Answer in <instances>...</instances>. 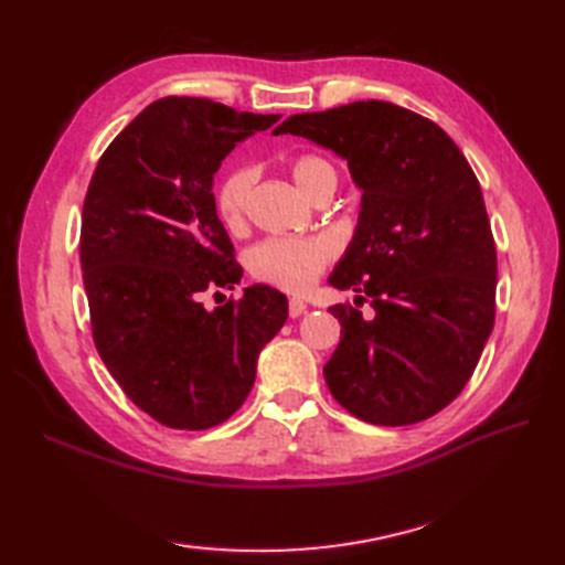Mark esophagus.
I'll list each match as a JSON object with an SVG mask.
<instances>
[{
    "label": "esophagus",
    "instance_id": "obj_1",
    "mask_svg": "<svg viewBox=\"0 0 565 565\" xmlns=\"http://www.w3.org/2000/svg\"><path fill=\"white\" fill-rule=\"evenodd\" d=\"M306 308H308V306L301 301V298H291V301H289V316H291V318L303 316Z\"/></svg>",
    "mask_w": 565,
    "mask_h": 565
}]
</instances>
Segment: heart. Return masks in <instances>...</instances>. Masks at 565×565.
Returning a JSON list of instances; mask_svg holds the SVG:
<instances>
[{
	"label": "heart",
	"instance_id": "obj_1",
	"mask_svg": "<svg viewBox=\"0 0 565 565\" xmlns=\"http://www.w3.org/2000/svg\"><path fill=\"white\" fill-rule=\"evenodd\" d=\"M289 172L296 186L310 199L338 186V167L326 154H296L289 162ZM255 182L257 170L252 164H237L221 179L215 189V211L227 231H239L245 225ZM334 257H338V245L330 237H267L249 249L247 269L255 279L276 289L301 294L318 281Z\"/></svg>",
	"mask_w": 565,
	"mask_h": 565
}]
</instances>
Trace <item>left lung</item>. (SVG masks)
Instances as JSON below:
<instances>
[{
  "label": "left lung",
  "instance_id": "obj_1",
  "mask_svg": "<svg viewBox=\"0 0 565 565\" xmlns=\"http://www.w3.org/2000/svg\"><path fill=\"white\" fill-rule=\"evenodd\" d=\"M274 134L342 154L364 191L330 284L362 294L374 318L330 308L342 326L322 369L332 398L383 427L437 415L473 376L495 322V239L471 164L435 121L376 99L296 114Z\"/></svg>",
  "mask_w": 565,
  "mask_h": 565
}]
</instances>
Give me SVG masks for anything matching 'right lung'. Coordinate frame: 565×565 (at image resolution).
<instances>
[{"mask_svg":"<svg viewBox=\"0 0 565 565\" xmlns=\"http://www.w3.org/2000/svg\"><path fill=\"white\" fill-rule=\"evenodd\" d=\"M279 118L164 97L111 140L92 174L79 235L92 338L121 391L164 427L225 423L289 318L286 296L259 284L215 310L201 303L243 279L213 177L239 140Z\"/></svg>","mask_w":565,"mask_h":565,"instance_id":"obj_1","label":"right lung"}]
</instances>
